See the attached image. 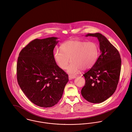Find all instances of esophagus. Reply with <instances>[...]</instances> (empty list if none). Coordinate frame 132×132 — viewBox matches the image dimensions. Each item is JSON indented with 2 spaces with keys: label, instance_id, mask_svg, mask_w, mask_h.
<instances>
[{
  "label": "esophagus",
  "instance_id": "34e87169",
  "mask_svg": "<svg viewBox=\"0 0 132 132\" xmlns=\"http://www.w3.org/2000/svg\"><path fill=\"white\" fill-rule=\"evenodd\" d=\"M76 77L75 76H72V75H69V79H72L76 78Z\"/></svg>",
  "mask_w": 132,
  "mask_h": 132
}]
</instances>
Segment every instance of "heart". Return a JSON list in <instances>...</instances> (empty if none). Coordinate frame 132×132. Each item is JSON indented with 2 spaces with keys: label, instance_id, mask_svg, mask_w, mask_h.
<instances>
[{
  "label": "heart",
  "instance_id": "obj_1",
  "mask_svg": "<svg viewBox=\"0 0 132 132\" xmlns=\"http://www.w3.org/2000/svg\"><path fill=\"white\" fill-rule=\"evenodd\" d=\"M98 55V48L94 42H87L77 40H70L62 44L61 51L56 50L54 57L59 67L66 69L69 59L71 63L67 68V72L75 75L82 69L91 68L95 64Z\"/></svg>",
  "mask_w": 132,
  "mask_h": 132
}]
</instances>
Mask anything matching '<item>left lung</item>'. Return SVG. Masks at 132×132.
Segmentation results:
<instances>
[{"label":"left lung","instance_id":"1","mask_svg":"<svg viewBox=\"0 0 132 132\" xmlns=\"http://www.w3.org/2000/svg\"><path fill=\"white\" fill-rule=\"evenodd\" d=\"M86 36L97 38L101 54L94 65L84 74L86 82L81 94L88 102L98 104L115 92L120 75L121 60L118 50L101 34H88Z\"/></svg>","mask_w":132,"mask_h":132}]
</instances>
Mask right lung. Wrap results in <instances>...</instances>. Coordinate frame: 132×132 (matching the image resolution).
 I'll return each mask as SVG.
<instances>
[{
  "label": "right lung",
  "mask_w": 132,
  "mask_h": 132,
  "mask_svg": "<svg viewBox=\"0 0 132 132\" xmlns=\"http://www.w3.org/2000/svg\"><path fill=\"white\" fill-rule=\"evenodd\" d=\"M57 39H36L21 51L18 58V83L27 97L41 107L56 105L69 80L68 75L57 65L54 58Z\"/></svg>",
  "instance_id": "add662e5"
}]
</instances>
